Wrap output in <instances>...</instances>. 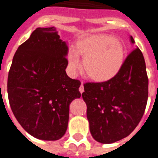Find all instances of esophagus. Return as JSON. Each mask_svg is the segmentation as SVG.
I'll return each mask as SVG.
<instances>
[{"mask_svg": "<svg viewBox=\"0 0 158 158\" xmlns=\"http://www.w3.org/2000/svg\"><path fill=\"white\" fill-rule=\"evenodd\" d=\"M79 92H80V94H83L84 91V83H82L81 85H80V87H79Z\"/></svg>", "mask_w": 158, "mask_h": 158, "instance_id": "1", "label": "esophagus"}]
</instances>
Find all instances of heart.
I'll return each instance as SVG.
<instances>
[{
	"label": "heart",
	"instance_id": "b5f03b06",
	"mask_svg": "<svg viewBox=\"0 0 158 158\" xmlns=\"http://www.w3.org/2000/svg\"><path fill=\"white\" fill-rule=\"evenodd\" d=\"M79 55L84 58V69L89 79L98 83L111 80L121 71L125 60L123 43L112 35L98 33L77 42L76 49L67 53V69L75 75L81 69Z\"/></svg>",
	"mask_w": 158,
	"mask_h": 158
}]
</instances>
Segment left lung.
<instances>
[{
  "label": "left lung",
  "instance_id": "obj_1",
  "mask_svg": "<svg viewBox=\"0 0 158 158\" xmlns=\"http://www.w3.org/2000/svg\"><path fill=\"white\" fill-rule=\"evenodd\" d=\"M130 43L135 40L130 36ZM148 96V79L143 53L136 48L121 71L104 83H87L82 94L94 139L112 143L127 137L143 117Z\"/></svg>",
  "mask_w": 158,
  "mask_h": 158
}]
</instances>
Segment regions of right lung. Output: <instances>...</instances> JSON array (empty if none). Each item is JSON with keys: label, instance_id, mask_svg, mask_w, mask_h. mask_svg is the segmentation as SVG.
I'll return each instance as SVG.
<instances>
[{"label": "right lung", "instance_id": "right-lung-1", "mask_svg": "<svg viewBox=\"0 0 158 158\" xmlns=\"http://www.w3.org/2000/svg\"><path fill=\"white\" fill-rule=\"evenodd\" d=\"M68 50L55 27L38 28L13 57L7 82L10 105L21 126L38 139L63 137L69 104L81 97V83L65 72Z\"/></svg>", "mask_w": 158, "mask_h": 158}]
</instances>
